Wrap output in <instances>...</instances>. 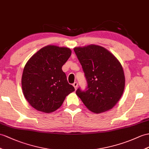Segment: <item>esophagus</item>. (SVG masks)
<instances>
[{"label": "esophagus", "instance_id": "obj_1", "mask_svg": "<svg viewBox=\"0 0 149 149\" xmlns=\"http://www.w3.org/2000/svg\"><path fill=\"white\" fill-rule=\"evenodd\" d=\"M72 85H73V86L74 87L75 90H77V86H78V82H77V81H75V82H74V83H73V84H72Z\"/></svg>", "mask_w": 149, "mask_h": 149}]
</instances>
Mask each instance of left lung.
I'll list each match as a JSON object with an SVG mask.
<instances>
[{
    "instance_id": "8db88e82",
    "label": "left lung",
    "mask_w": 149,
    "mask_h": 149,
    "mask_svg": "<svg viewBox=\"0 0 149 149\" xmlns=\"http://www.w3.org/2000/svg\"><path fill=\"white\" fill-rule=\"evenodd\" d=\"M74 51L87 83L85 90L78 88L77 95L95 113L111 109L124 91L125 78L121 64L109 51L99 45L76 47Z\"/></svg>"
}]
</instances>
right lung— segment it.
Returning a JSON list of instances; mask_svg holds the SVG:
<instances>
[{
	"label": "right lung",
	"instance_id": "obj_1",
	"mask_svg": "<svg viewBox=\"0 0 149 149\" xmlns=\"http://www.w3.org/2000/svg\"><path fill=\"white\" fill-rule=\"evenodd\" d=\"M71 54L69 48L48 45L26 63L21 79L23 92L35 109L45 113L55 111L68 94L74 91L62 70Z\"/></svg>",
	"mask_w": 149,
	"mask_h": 149
}]
</instances>
